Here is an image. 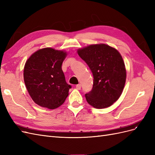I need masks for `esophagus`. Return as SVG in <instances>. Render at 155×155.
<instances>
[{
    "label": "esophagus",
    "mask_w": 155,
    "mask_h": 155,
    "mask_svg": "<svg viewBox=\"0 0 155 155\" xmlns=\"http://www.w3.org/2000/svg\"><path fill=\"white\" fill-rule=\"evenodd\" d=\"M81 88V84H78V85H76V88L78 89V90H80Z\"/></svg>",
    "instance_id": "1"
}]
</instances>
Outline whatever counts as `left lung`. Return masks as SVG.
Masks as SVG:
<instances>
[{
	"label": "left lung",
	"instance_id": "left-lung-1",
	"mask_svg": "<svg viewBox=\"0 0 155 155\" xmlns=\"http://www.w3.org/2000/svg\"><path fill=\"white\" fill-rule=\"evenodd\" d=\"M77 51L94 77L92 91L85 94L88 104L96 109L111 106L119 99L126 81V69L121 54L105 44L91 45Z\"/></svg>",
	"mask_w": 155,
	"mask_h": 155
}]
</instances>
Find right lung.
I'll list each match as a JSON object with an SVG mask.
<instances>
[{
	"label": "right lung",
	"mask_w": 155,
	"mask_h": 155,
	"mask_svg": "<svg viewBox=\"0 0 155 155\" xmlns=\"http://www.w3.org/2000/svg\"><path fill=\"white\" fill-rule=\"evenodd\" d=\"M67 55L64 50L45 48L36 51L26 61L24 81L36 104L54 109L64 102L71 88L61 68Z\"/></svg>",
	"instance_id": "right-lung-1"
}]
</instances>
